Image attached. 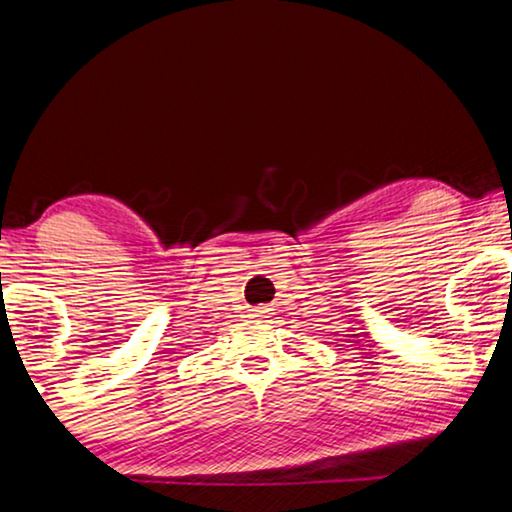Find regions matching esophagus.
<instances>
[{"mask_svg":"<svg viewBox=\"0 0 512 512\" xmlns=\"http://www.w3.org/2000/svg\"><path fill=\"white\" fill-rule=\"evenodd\" d=\"M251 318H254V320H263V318H266V308H256V311L251 313Z\"/></svg>","mask_w":512,"mask_h":512,"instance_id":"esophagus-1","label":"esophagus"}]
</instances>
